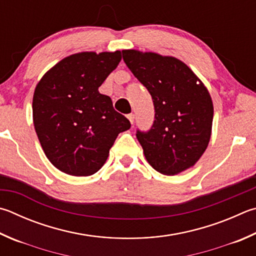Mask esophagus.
Instances as JSON below:
<instances>
[{
    "label": "esophagus",
    "mask_w": 256,
    "mask_h": 256,
    "mask_svg": "<svg viewBox=\"0 0 256 256\" xmlns=\"http://www.w3.org/2000/svg\"><path fill=\"white\" fill-rule=\"evenodd\" d=\"M128 120L130 122H131V124H133L134 123V118H136V116H134V114H128Z\"/></svg>",
    "instance_id": "34e87169"
}]
</instances>
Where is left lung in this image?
Returning <instances> with one entry per match:
<instances>
[{
    "label": "left lung",
    "mask_w": 256,
    "mask_h": 256,
    "mask_svg": "<svg viewBox=\"0 0 256 256\" xmlns=\"http://www.w3.org/2000/svg\"><path fill=\"white\" fill-rule=\"evenodd\" d=\"M122 54L154 105L151 128L136 131L146 161L160 174L182 172L200 159L210 140L214 106L207 88L174 57L133 49Z\"/></svg>",
    "instance_id": "obj_1"
}]
</instances>
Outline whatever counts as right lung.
<instances>
[{"label": "right lung", "instance_id": "obj_1", "mask_svg": "<svg viewBox=\"0 0 256 256\" xmlns=\"http://www.w3.org/2000/svg\"><path fill=\"white\" fill-rule=\"evenodd\" d=\"M122 54L80 52L64 58L36 87L32 113L44 154L62 172L86 176L108 160L110 148L130 120L116 112L98 87Z\"/></svg>", "mask_w": 256, "mask_h": 256}]
</instances>
